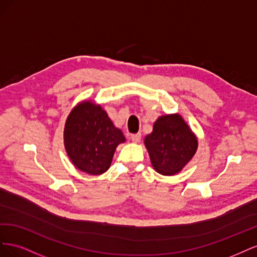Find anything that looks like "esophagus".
Segmentation results:
<instances>
[{"mask_svg":"<svg viewBox=\"0 0 257 257\" xmlns=\"http://www.w3.org/2000/svg\"><path fill=\"white\" fill-rule=\"evenodd\" d=\"M131 139H132V142H133V143H139V142H141V139H142V134L138 133V134L131 135Z\"/></svg>","mask_w":257,"mask_h":257,"instance_id":"obj_1","label":"esophagus"}]
</instances>
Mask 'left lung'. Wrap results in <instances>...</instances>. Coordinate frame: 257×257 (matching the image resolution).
<instances>
[{"label": "left lung", "mask_w": 257, "mask_h": 257, "mask_svg": "<svg viewBox=\"0 0 257 257\" xmlns=\"http://www.w3.org/2000/svg\"><path fill=\"white\" fill-rule=\"evenodd\" d=\"M153 168L161 175L181 172L196 153L198 142L182 116L178 113L159 116L152 133L145 138Z\"/></svg>", "instance_id": "left-lung-1"}]
</instances>
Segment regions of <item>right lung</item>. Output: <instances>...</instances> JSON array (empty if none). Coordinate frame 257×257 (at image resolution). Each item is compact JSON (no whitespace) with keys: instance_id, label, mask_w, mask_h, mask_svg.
I'll return each instance as SVG.
<instances>
[{"instance_id":"1","label":"right lung","mask_w":257,"mask_h":257,"mask_svg":"<svg viewBox=\"0 0 257 257\" xmlns=\"http://www.w3.org/2000/svg\"><path fill=\"white\" fill-rule=\"evenodd\" d=\"M125 142L107 112L91 100L77 105L68 114L64 146L73 164L89 175H102L110 167L115 148Z\"/></svg>"}]
</instances>
